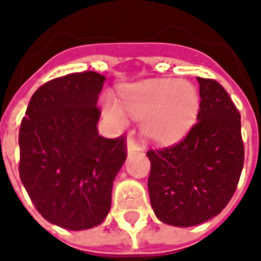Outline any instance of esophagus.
Instances as JSON below:
<instances>
[{
  "instance_id": "esophagus-1",
  "label": "esophagus",
  "mask_w": 261,
  "mask_h": 261,
  "mask_svg": "<svg viewBox=\"0 0 261 261\" xmlns=\"http://www.w3.org/2000/svg\"><path fill=\"white\" fill-rule=\"evenodd\" d=\"M126 149H127V154H132V152L139 151V145L136 144L135 141H134V138H130V136L126 141Z\"/></svg>"
}]
</instances>
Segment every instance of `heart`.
<instances>
[{"label":"heart","instance_id":"heart-1","mask_svg":"<svg viewBox=\"0 0 261 261\" xmlns=\"http://www.w3.org/2000/svg\"><path fill=\"white\" fill-rule=\"evenodd\" d=\"M122 105L112 94H105L101 107L106 119L116 127L127 123L126 113L142 119L141 130L146 141L160 146L183 139L195 125L200 97L195 87L177 80H145L127 84L120 91Z\"/></svg>","mask_w":261,"mask_h":261}]
</instances>
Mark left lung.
I'll return each instance as SVG.
<instances>
[{"label": "left lung", "instance_id": "left-lung-1", "mask_svg": "<svg viewBox=\"0 0 261 261\" xmlns=\"http://www.w3.org/2000/svg\"><path fill=\"white\" fill-rule=\"evenodd\" d=\"M196 123L177 145L151 149L148 192L156 218L167 225L193 226L222 212L244 166L241 117L224 87L197 78Z\"/></svg>", "mask_w": 261, "mask_h": 261}]
</instances>
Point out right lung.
Listing matches in <instances>:
<instances>
[{
  "label": "right lung",
  "instance_id": "right-lung-1",
  "mask_svg": "<svg viewBox=\"0 0 261 261\" xmlns=\"http://www.w3.org/2000/svg\"><path fill=\"white\" fill-rule=\"evenodd\" d=\"M105 80L86 71L46 83L32 95L20 126L21 183L46 221L71 231L105 221L126 160L125 139L97 130Z\"/></svg>",
  "mask_w": 261,
  "mask_h": 261
}]
</instances>
